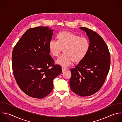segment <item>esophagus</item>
Returning <instances> with one entry per match:
<instances>
[{
    "label": "esophagus",
    "instance_id": "1",
    "mask_svg": "<svg viewBox=\"0 0 122 122\" xmlns=\"http://www.w3.org/2000/svg\"><path fill=\"white\" fill-rule=\"evenodd\" d=\"M66 70V68H63V67H62V72L65 71Z\"/></svg>",
    "mask_w": 122,
    "mask_h": 122
}]
</instances>
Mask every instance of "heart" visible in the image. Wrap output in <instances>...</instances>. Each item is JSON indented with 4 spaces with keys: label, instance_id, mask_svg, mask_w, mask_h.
<instances>
[{
    "label": "heart",
    "instance_id": "obj_1",
    "mask_svg": "<svg viewBox=\"0 0 122 122\" xmlns=\"http://www.w3.org/2000/svg\"><path fill=\"white\" fill-rule=\"evenodd\" d=\"M51 54L58 57L64 50V54L60 56L56 63L64 67L81 62L87 55L90 42L85 38L70 31H63L58 35V41L51 40L49 43Z\"/></svg>",
    "mask_w": 122,
    "mask_h": 122
}]
</instances>
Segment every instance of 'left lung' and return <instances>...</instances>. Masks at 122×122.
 Segmentation results:
<instances>
[{"instance_id":"obj_1","label":"left lung","mask_w":122,"mask_h":122,"mask_svg":"<svg viewBox=\"0 0 122 122\" xmlns=\"http://www.w3.org/2000/svg\"><path fill=\"white\" fill-rule=\"evenodd\" d=\"M80 29L86 32L90 49L83 59L71 70V90L80 96L92 95L103 85L110 66V54L103 39L96 32L84 27Z\"/></svg>"}]
</instances>
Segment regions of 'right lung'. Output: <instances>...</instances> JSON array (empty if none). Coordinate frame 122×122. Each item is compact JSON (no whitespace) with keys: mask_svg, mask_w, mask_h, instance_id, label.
<instances>
[{"mask_svg":"<svg viewBox=\"0 0 122 122\" xmlns=\"http://www.w3.org/2000/svg\"><path fill=\"white\" fill-rule=\"evenodd\" d=\"M53 30L38 27L27 30L14 47L12 55L15 79L28 95L42 99L51 93L53 80L62 72L49 54Z\"/></svg>","mask_w":122,"mask_h":122,"instance_id":"right-lung-1","label":"right lung"}]
</instances>
